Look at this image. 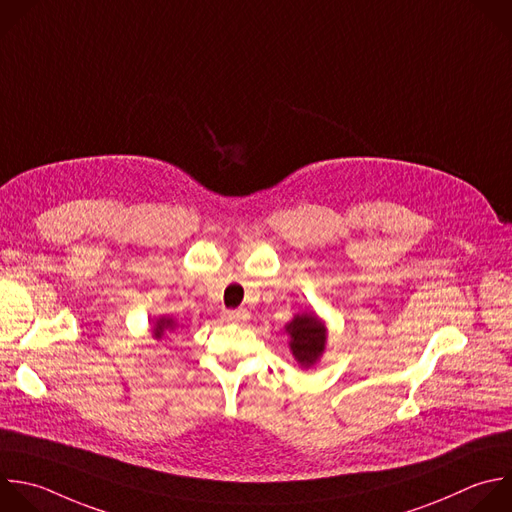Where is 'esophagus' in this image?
I'll use <instances>...</instances> for the list:
<instances>
[{"label": "esophagus", "mask_w": 512, "mask_h": 512, "mask_svg": "<svg viewBox=\"0 0 512 512\" xmlns=\"http://www.w3.org/2000/svg\"><path fill=\"white\" fill-rule=\"evenodd\" d=\"M225 317H227L229 321H247V319L251 317V311L245 309V307H239V309H235V311H227Z\"/></svg>", "instance_id": "1"}]
</instances>
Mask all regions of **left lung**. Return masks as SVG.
Returning a JSON list of instances; mask_svg holds the SVG:
<instances>
[{"instance_id":"left-lung-1","label":"left lung","mask_w":512,"mask_h":512,"mask_svg":"<svg viewBox=\"0 0 512 512\" xmlns=\"http://www.w3.org/2000/svg\"><path fill=\"white\" fill-rule=\"evenodd\" d=\"M285 333L289 335V350L301 368H313L325 354L327 325L313 309L293 315Z\"/></svg>"}]
</instances>
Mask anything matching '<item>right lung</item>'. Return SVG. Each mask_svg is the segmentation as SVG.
Returning a JSON list of instances; mask_svg holds the SVG:
<instances>
[{"label":"right lung","instance_id":"1","mask_svg":"<svg viewBox=\"0 0 512 512\" xmlns=\"http://www.w3.org/2000/svg\"><path fill=\"white\" fill-rule=\"evenodd\" d=\"M175 327H177V321L173 319V317H166V315H160V317H156L154 321H152V325H150V333H152V337L156 339H162L166 333H170V331H175Z\"/></svg>","mask_w":512,"mask_h":512}]
</instances>
